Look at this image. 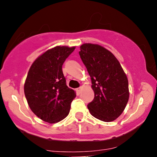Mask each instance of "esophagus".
Here are the masks:
<instances>
[{
	"label": "esophagus",
	"instance_id": "esophagus-1",
	"mask_svg": "<svg viewBox=\"0 0 157 157\" xmlns=\"http://www.w3.org/2000/svg\"><path fill=\"white\" fill-rule=\"evenodd\" d=\"M82 86H81V87H80V88H78V89H77V94H80L81 93V91H82Z\"/></svg>",
	"mask_w": 157,
	"mask_h": 157
}]
</instances>
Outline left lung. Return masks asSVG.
Instances as JSON below:
<instances>
[{
	"mask_svg": "<svg viewBox=\"0 0 157 157\" xmlns=\"http://www.w3.org/2000/svg\"><path fill=\"white\" fill-rule=\"evenodd\" d=\"M79 54L94 92L93 101L88 104L90 113L102 121H113L123 112L129 99L125 73L116 57L100 45H81Z\"/></svg>",
	"mask_w": 157,
	"mask_h": 157,
	"instance_id": "left-lung-1",
	"label": "left lung"
}]
</instances>
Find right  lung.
Wrapping results in <instances>:
<instances>
[{
  "instance_id": "right-lung-1",
  "label": "right lung",
  "mask_w": 157,
  "mask_h": 157,
  "mask_svg": "<svg viewBox=\"0 0 157 157\" xmlns=\"http://www.w3.org/2000/svg\"><path fill=\"white\" fill-rule=\"evenodd\" d=\"M75 46H57L40 55L32 64L24 84L27 102L37 117L56 123L68 116L76 92L66 83L62 66Z\"/></svg>"
}]
</instances>
